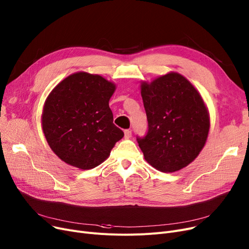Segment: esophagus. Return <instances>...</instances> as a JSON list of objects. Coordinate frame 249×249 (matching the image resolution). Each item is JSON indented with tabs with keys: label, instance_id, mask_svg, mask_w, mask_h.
<instances>
[{
	"label": "esophagus",
	"instance_id": "obj_1",
	"mask_svg": "<svg viewBox=\"0 0 249 249\" xmlns=\"http://www.w3.org/2000/svg\"><path fill=\"white\" fill-rule=\"evenodd\" d=\"M131 137H132L131 129H125V131H124V139H129Z\"/></svg>",
	"mask_w": 249,
	"mask_h": 249
}]
</instances>
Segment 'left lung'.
I'll return each mask as SVG.
<instances>
[{"label": "left lung", "mask_w": 249, "mask_h": 249, "mask_svg": "<svg viewBox=\"0 0 249 249\" xmlns=\"http://www.w3.org/2000/svg\"><path fill=\"white\" fill-rule=\"evenodd\" d=\"M148 132L137 137L145 160L162 172L192 163L204 148L210 129L207 106L198 91L178 73L141 84Z\"/></svg>", "instance_id": "obj_1"}]
</instances>
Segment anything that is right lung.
Masks as SVG:
<instances>
[{"instance_id": "right-lung-1", "label": "right lung", "mask_w": 249, "mask_h": 249, "mask_svg": "<svg viewBox=\"0 0 249 249\" xmlns=\"http://www.w3.org/2000/svg\"><path fill=\"white\" fill-rule=\"evenodd\" d=\"M115 85L99 75H70L47 96L42 131L55 155L83 170L98 166L109 156L124 132L113 124L109 99Z\"/></svg>"}]
</instances>
